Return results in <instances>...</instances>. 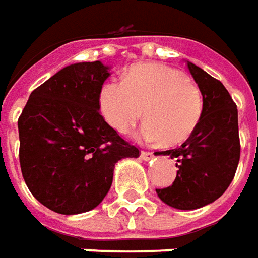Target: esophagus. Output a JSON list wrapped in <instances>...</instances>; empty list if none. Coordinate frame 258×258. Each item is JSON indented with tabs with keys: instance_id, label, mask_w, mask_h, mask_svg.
<instances>
[{
	"instance_id": "esophagus-1",
	"label": "esophagus",
	"mask_w": 258,
	"mask_h": 258,
	"mask_svg": "<svg viewBox=\"0 0 258 258\" xmlns=\"http://www.w3.org/2000/svg\"><path fill=\"white\" fill-rule=\"evenodd\" d=\"M141 158H143V161H145V162H150V161L154 158V154L150 151H141Z\"/></svg>"
}]
</instances>
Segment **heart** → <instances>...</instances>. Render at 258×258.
Wrapping results in <instances>:
<instances>
[{
    "mask_svg": "<svg viewBox=\"0 0 258 258\" xmlns=\"http://www.w3.org/2000/svg\"><path fill=\"white\" fill-rule=\"evenodd\" d=\"M99 111L120 134H128L144 115L140 138L178 145L201 122L203 99L199 87L182 70L159 63L133 66L124 80H108L99 90Z\"/></svg>",
    "mask_w": 258,
    "mask_h": 258,
    "instance_id": "b5f03b06",
    "label": "heart"
}]
</instances>
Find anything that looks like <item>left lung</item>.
Wrapping results in <instances>:
<instances>
[{"instance_id":"1","label":"left lung","mask_w":258,"mask_h":258,"mask_svg":"<svg viewBox=\"0 0 258 258\" xmlns=\"http://www.w3.org/2000/svg\"><path fill=\"white\" fill-rule=\"evenodd\" d=\"M203 99L201 122L176 150L155 152L176 159L179 168L171 186L157 189L168 206L194 210L215 202L232 183L240 159L239 118L232 96L217 79L186 62Z\"/></svg>"}]
</instances>
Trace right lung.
Returning a JSON list of instances; mask_svg holds the SVG:
<instances>
[{"instance_id": "1", "label": "right lung", "mask_w": 258, "mask_h": 258, "mask_svg": "<svg viewBox=\"0 0 258 258\" xmlns=\"http://www.w3.org/2000/svg\"><path fill=\"white\" fill-rule=\"evenodd\" d=\"M110 69L100 60L63 68L31 93L19 117L22 176L31 194L56 213L99 206L115 164L140 155L99 113V90Z\"/></svg>"}]
</instances>
